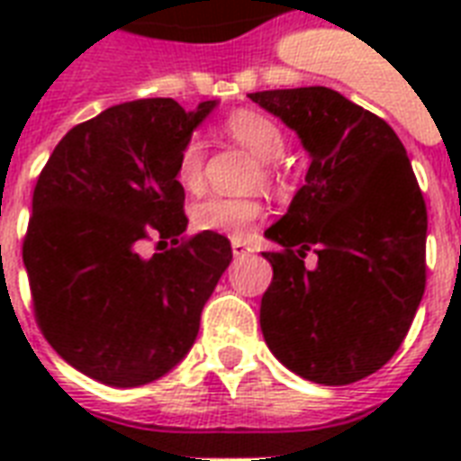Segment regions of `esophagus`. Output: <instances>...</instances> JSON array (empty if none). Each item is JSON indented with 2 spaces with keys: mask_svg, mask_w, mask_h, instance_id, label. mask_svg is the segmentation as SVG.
I'll use <instances>...</instances> for the list:
<instances>
[{
  "mask_svg": "<svg viewBox=\"0 0 461 461\" xmlns=\"http://www.w3.org/2000/svg\"><path fill=\"white\" fill-rule=\"evenodd\" d=\"M251 251L253 249L246 244L244 239H231V253H234V256H249Z\"/></svg>",
  "mask_w": 461,
  "mask_h": 461,
  "instance_id": "esophagus-1",
  "label": "esophagus"
}]
</instances>
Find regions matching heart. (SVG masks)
Here are the masks:
<instances>
[{"label":"heart","instance_id":"heart-1","mask_svg":"<svg viewBox=\"0 0 461 461\" xmlns=\"http://www.w3.org/2000/svg\"><path fill=\"white\" fill-rule=\"evenodd\" d=\"M224 133L231 140H237L239 146L251 150L253 155L263 162H273L285 153V133L273 119L253 110L231 112L224 119ZM203 162H205V146L198 136L184 140L176 155V167L174 176L181 186L194 191L201 186L203 181ZM263 179H273V169L263 167ZM263 215V205L253 198H230V195H208L194 205L191 220L198 230L220 231L227 237L244 239L251 234L253 224L258 222Z\"/></svg>","mask_w":461,"mask_h":461}]
</instances>
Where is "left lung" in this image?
<instances>
[{"instance_id": "left-lung-1", "label": "left lung", "mask_w": 461, "mask_h": 461, "mask_svg": "<svg viewBox=\"0 0 461 461\" xmlns=\"http://www.w3.org/2000/svg\"><path fill=\"white\" fill-rule=\"evenodd\" d=\"M311 155L289 210L266 230L273 282L260 330L275 357L321 385H349L400 349L426 287L429 215L397 133L337 90L249 95ZM319 256L315 268L305 253Z\"/></svg>"}]
</instances>
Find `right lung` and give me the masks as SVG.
Here are the masks:
<instances>
[{
  "instance_id": "1",
  "label": "right lung",
  "mask_w": 461,
  "mask_h": 461,
  "mask_svg": "<svg viewBox=\"0 0 461 461\" xmlns=\"http://www.w3.org/2000/svg\"><path fill=\"white\" fill-rule=\"evenodd\" d=\"M217 100L114 104L59 140L32 191L23 266L42 335L76 371L112 387L162 378L194 347L231 260L217 231H186L176 155ZM150 236L175 249L140 256Z\"/></svg>"
}]
</instances>
